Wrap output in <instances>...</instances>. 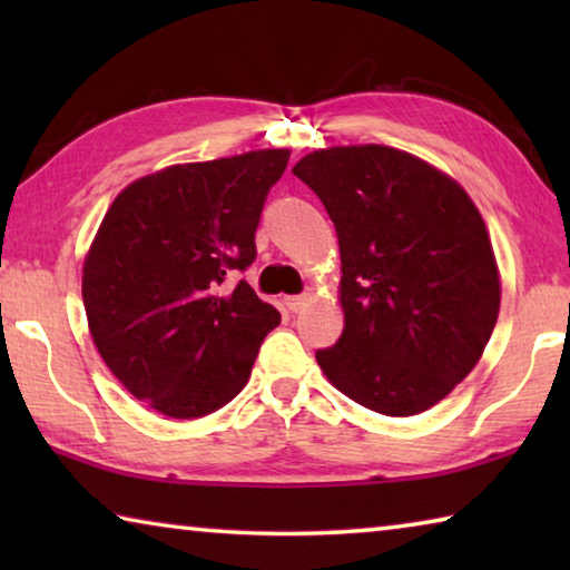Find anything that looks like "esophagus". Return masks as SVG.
Here are the masks:
<instances>
[{"label": "esophagus", "instance_id": "1", "mask_svg": "<svg viewBox=\"0 0 570 570\" xmlns=\"http://www.w3.org/2000/svg\"><path fill=\"white\" fill-rule=\"evenodd\" d=\"M312 298H314L312 292H304V294H296V296H286L284 304H286L288 312L296 314V312H302V308H304L308 302H312Z\"/></svg>", "mask_w": 570, "mask_h": 570}]
</instances>
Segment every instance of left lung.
I'll return each instance as SVG.
<instances>
[{
    "instance_id": "obj_1",
    "label": "left lung",
    "mask_w": 570,
    "mask_h": 570,
    "mask_svg": "<svg viewBox=\"0 0 570 570\" xmlns=\"http://www.w3.org/2000/svg\"><path fill=\"white\" fill-rule=\"evenodd\" d=\"M294 176L320 196L342 254L344 332L316 362L366 410H430L468 377L498 322V266L475 204L445 173L384 146L314 150Z\"/></svg>"
}]
</instances>
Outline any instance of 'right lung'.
Returning <instances> with one entry per match:
<instances>
[{"mask_svg": "<svg viewBox=\"0 0 570 570\" xmlns=\"http://www.w3.org/2000/svg\"><path fill=\"white\" fill-rule=\"evenodd\" d=\"M288 150L170 166L130 183L82 268L92 342L135 400L173 420L204 417L246 387L282 314L244 278Z\"/></svg>", "mask_w": 570, "mask_h": 570, "instance_id": "add662e5", "label": "right lung"}]
</instances>
